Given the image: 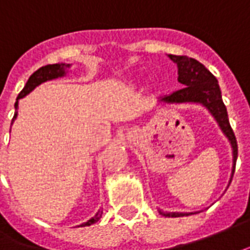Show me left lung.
Segmentation results:
<instances>
[{
    "instance_id": "left-lung-1",
    "label": "left lung",
    "mask_w": 250,
    "mask_h": 250,
    "mask_svg": "<svg viewBox=\"0 0 250 250\" xmlns=\"http://www.w3.org/2000/svg\"><path fill=\"white\" fill-rule=\"evenodd\" d=\"M168 57L174 62H176L178 82L182 83L185 87L178 91H174L169 96L161 97L160 101L166 104H201L210 112V115L218 122L222 131L225 132V135L231 144L232 178V174L235 171V161H237V156H238V145H237V139H235L234 131H232L230 122H229V115H227L226 105L222 100L218 79L212 75L200 61L194 60V59H190L188 56H175V54H168ZM159 212L163 216H168V218H179V216H189L190 215V213H179V212H161V210Z\"/></svg>"
}]
</instances>
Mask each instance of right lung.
<instances>
[{"mask_svg":"<svg viewBox=\"0 0 250 250\" xmlns=\"http://www.w3.org/2000/svg\"><path fill=\"white\" fill-rule=\"evenodd\" d=\"M69 68V64H49V65H45V67H41L38 71H35L34 74H32L30 78H28V81L25 83L24 89L20 91V94L16 98V103H15V108H16V112H15V116L12 119V123H13V120L16 119L18 116V105H19V100L20 98H23L24 96H27L30 91L35 89L38 84L41 83L46 82V81H52V79H56V78H61V76L65 75V69ZM101 215H103V210L100 209L97 212L96 215L93 216V218L87 220V222H84L83 225H81V227H84V226H90V225H94L96 222L100 220L101 218Z\"/></svg>","mask_w":250,"mask_h":250,"instance_id":"add662e5","label":"right lung"}]
</instances>
